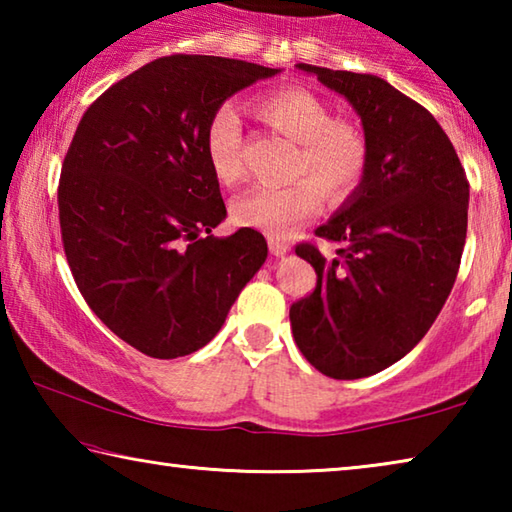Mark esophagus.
Segmentation results:
<instances>
[{"label": "esophagus", "instance_id": "esophagus-1", "mask_svg": "<svg viewBox=\"0 0 512 512\" xmlns=\"http://www.w3.org/2000/svg\"><path fill=\"white\" fill-rule=\"evenodd\" d=\"M268 248H271V253H273V255H277V257H280V255H287L289 250H291V246L287 244V241L275 239V237L268 239Z\"/></svg>", "mask_w": 512, "mask_h": 512}]
</instances>
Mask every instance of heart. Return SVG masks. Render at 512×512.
Returning <instances> with one entry per match:
<instances>
[{
  "label": "heart",
  "mask_w": 512,
  "mask_h": 512,
  "mask_svg": "<svg viewBox=\"0 0 512 512\" xmlns=\"http://www.w3.org/2000/svg\"><path fill=\"white\" fill-rule=\"evenodd\" d=\"M257 112L277 133L298 144L293 176L309 178L248 189L232 203V216L246 228L280 239L316 214L323 201L320 189L329 198L354 192L366 171V144L352 126L334 121L332 110L316 94L302 88L268 94L257 101ZM205 153L212 173L223 185H235L244 176L241 119L230 103L216 108L207 121Z\"/></svg>",
  "instance_id": "heart-1"
}]
</instances>
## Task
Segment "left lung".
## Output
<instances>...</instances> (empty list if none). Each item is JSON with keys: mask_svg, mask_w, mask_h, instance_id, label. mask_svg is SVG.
I'll use <instances>...</instances> for the list:
<instances>
[{"mask_svg": "<svg viewBox=\"0 0 512 512\" xmlns=\"http://www.w3.org/2000/svg\"><path fill=\"white\" fill-rule=\"evenodd\" d=\"M350 103L366 140V171L316 230L334 259L296 246L318 275L291 305V332L316 370L375 375L409 354L454 287L467 232V185L452 142L429 110L372 74L296 65Z\"/></svg>", "mask_w": 512, "mask_h": 512, "instance_id": "obj_1", "label": "left lung"}]
</instances>
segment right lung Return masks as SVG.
Listing matches in <instances>:
<instances>
[{
  "label": "right lung",
  "mask_w": 512,
  "mask_h": 512,
  "mask_svg": "<svg viewBox=\"0 0 512 512\" xmlns=\"http://www.w3.org/2000/svg\"><path fill=\"white\" fill-rule=\"evenodd\" d=\"M282 69L164 56L85 110L58 185L76 287L101 323L155 359L201 350L268 255L253 228L230 237L205 128L225 99Z\"/></svg>",
  "instance_id": "obj_1"
}]
</instances>
